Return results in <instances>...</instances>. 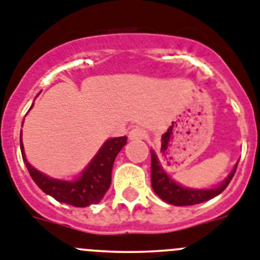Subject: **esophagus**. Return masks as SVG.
<instances>
[{
	"instance_id": "obj_1",
	"label": "esophagus",
	"mask_w": 260,
	"mask_h": 260,
	"mask_svg": "<svg viewBox=\"0 0 260 260\" xmlns=\"http://www.w3.org/2000/svg\"><path fill=\"white\" fill-rule=\"evenodd\" d=\"M147 137V132L144 128L141 127H135L133 130H130L128 133V139L130 141H141V139H144Z\"/></svg>"
}]
</instances>
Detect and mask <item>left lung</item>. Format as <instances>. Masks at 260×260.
Listing matches in <instances>:
<instances>
[{
	"label": "left lung",
	"mask_w": 260,
	"mask_h": 260,
	"mask_svg": "<svg viewBox=\"0 0 260 260\" xmlns=\"http://www.w3.org/2000/svg\"><path fill=\"white\" fill-rule=\"evenodd\" d=\"M238 162L236 164L232 173L226 177V180L217 187L208 190H194V189H186L182 187L178 183L173 182V181L167 176L164 171H162L161 165L158 162L157 156L155 155L153 151H151V185L156 194L162 199V201L168 202L169 204H174V206H192V204H199L202 202L210 201V199L215 198L219 194H221L229 182L233 178L236 169H237Z\"/></svg>",
	"instance_id": "left-lung-1"
}]
</instances>
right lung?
<instances>
[{"instance_id": "1", "label": "right lung", "mask_w": 260, "mask_h": 260, "mask_svg": "<svg viewBox=\"0 0 260 260\" xmlns=\"http://www.w3.org/2000/svg\"><path fill=\"white\" fill-rule=\"evenodd\" d=\"M126 141H127L126 137H119L112 138L105 142L100 151L92 158V161L86 168V171L75 181L53 180L31 167L23 151L22 137H20V150H22L23 161L28 169L29 176L45 194L50 195L61 203L70 204L74 207H87L89 204H98L109 189L112 183V168H113L114 158L117 153L122 150Z\"/></svg>"}]
</instances>
